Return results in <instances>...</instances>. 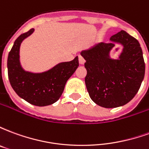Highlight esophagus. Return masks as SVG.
Listing matches in <instances>:
<instances>
[{
	"label": "esophagus",
	"mask_w": 149,
	"mask_h": 149,
	"mask_svg": "<svg viewBox=\"0 0 149 149\" xmlns=\"http://www.w3.org/2000/svg\"><path fill=\"white\" fill-rule=\"evenodd\" d=\"M78 57H79V63H80L81 65H84V63H85V60L84 59V57L81 55L79 56Z\"/></svg>",
	"instance_id": "1"
}]
</instances>
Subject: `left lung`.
Returning a JSON list of instances; mask_svg holds the SVG:
<instances>
[{"label":"left lung","instance_id":"1","mask_svg":"<svg viewBox=\"0 0 149 149\" xmlns=\"http://www.w3.org/2000/svg\"><path fill=\"white\" fill-rule=\"evenodd\" d=\"M116 43L123 49L117 59L109 53ZM81 56L86 62L84 81L89 97L104 108L123 106L137 93L145 72L143 52L136 39L121 30L110 37L109 43H98Z\"/></svg>","mask_w":149,"mask_h":149}]
</instances>
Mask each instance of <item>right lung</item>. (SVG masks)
I'll return each mask as SVG.
<instances>
[{"label": "right lung", "mask_w": 149, "mask_h": 149, "mask_svg": "<svg viewBox=\"0 0 149 149\" xmlns=\"http://www.w3.org/2000/svg\"><path fill=\"white\" fill-rule=\"evenodd\" d=\"M34 32L31 29L15 40L8 53V80L18 96L36 106H47L59 100L66 82L79 66L78 56L68 62L59 63L49 70L40 73L25 71L20 62L21 42Z\"/></svg>", "instance_id": "right-lung-1"}]
</instances>
